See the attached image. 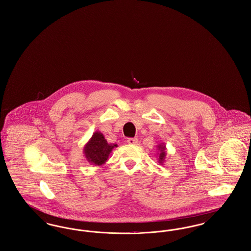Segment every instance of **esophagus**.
Returning a JSON list of instances; mask_svg holds the SVG:
<instances>
[{"instance_id":"1","label":"esophagus","mask_w":251,"mask_h":251,"mask_svg":"<svg viewBox=\"0 0 251 251\" xmlns=\"http://www.w3.org/2000/svg\"><path fill=\"white\" fill-rule=\"evenodd\" d=\"M127 142H128V144H130V145H137L138 144V139L137 138H129L127 140Z\"/></svg>"}]
</instances>
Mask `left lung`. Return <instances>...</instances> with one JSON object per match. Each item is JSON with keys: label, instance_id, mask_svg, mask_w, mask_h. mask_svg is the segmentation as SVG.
<instances>
[{"label": "left lung", "instance_id": "1", "mask_svg": "<svg viewBox=\"0 0 251 251\" xmlns=\"http://www.w3.org/2000/svg\"><path fill=\"white\" fill-rule=\"evenodd\" d=\"M157 149H158V151H160L158 153V163L163 165L164 162H165V159H166V156H167V148H166V145L165 144H159L157 146Z\"/></svg>", "mask_w": 251, "mask_h": 251}]
</instances>
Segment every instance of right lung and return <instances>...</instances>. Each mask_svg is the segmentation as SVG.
<instances>
[{"label":"right lung","mask_w":251,"mask_h":251,"mask_svg":"<svg viewBox=\"0 0 251 251\" xmlns=\"http://www.w3.org/2000/svg\"><path fill=\"white\" fill-rule=\"evenodd\" d=\"M117 144H109L100 131H95L89 141L84 145V154L86 161L95 166L105 164L110 153Z\"/></svg>","instance_id":"1"}]
</instances>
